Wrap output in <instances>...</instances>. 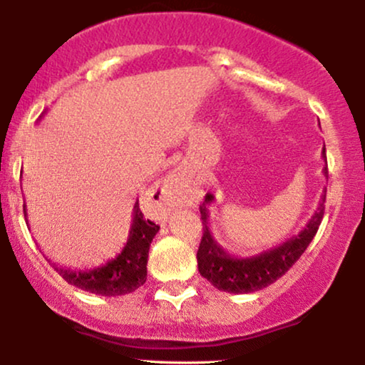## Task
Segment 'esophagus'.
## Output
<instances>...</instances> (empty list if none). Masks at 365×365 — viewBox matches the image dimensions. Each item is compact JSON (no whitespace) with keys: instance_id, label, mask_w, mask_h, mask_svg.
Wrapping results in <instances>:
<instances>
[{"instance_id":"34e87169","label":"esophagus","mask_w":365,"mask_h":365,"mask_svg":"<svg viewBox=\"0 0 365 365\" xmlns=\"http://www.w3.org/2000/svg\"><path fill=\"white\" fill-rule=\"evenodd\" d=\"M178 180H180V177L177 173L168 175V178L165 180V185H163L161 192H159L156 200H154V204H156L159 212H166L170 209L171 204H173V195H175V192H177Z\"/></svg>"}]
</instances>
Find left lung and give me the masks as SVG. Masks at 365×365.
Listing matches in <instances>:
<instances>
[{
    "mask_svg": "<svg viewBox=\"0 0 365 365\" xmlns=\"http://www.w3.org/2000/svg\"><path fill=\"white\" fill-rule=\"evenodd\" d=\"M322 158L326 159V150H322ZM324 171L328 173V168H324ZM212 202H215V195L206 194L204 202L199 207L204 230L199 250H197L199 273L217 290L228 293H252L269 287L276 279L282 278L305 252L312 238L316 237L322 216H324L326 188L316 212L305 225V228L300 230L299 235H293L283 244L257 255H250V257H233L212 237L211 212H209V206Z\"/></svg>",
    "mask_w": 365,
    "mask_h": 365,
    "instance_id": "left-lung-1",
    "label": "left lung"
}]
</instances>
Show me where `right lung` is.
Returning a JSON list of instances; mask_svg holds the SVG:
<instances>
[{"label": "right lung", "mask_w": 365, "mask_h": 365, "mask_svg": "<svg viewBox=\"0 0 365 365\" xmlns=\"http://www.w3.org/2000/svg\"><path fill=\"white\" fill-rule=\"evenodd\" d=\"M24 215L27 216L24 206ZM132 226H130L128 240L123 250L111 261L92 269H70L56 266L65 282L89 293L103 297H118L135 292L148 279V257L153 238L159 232V226L150 220H145L139 207V200L133 206ZM51 262V261H49Z\"/></svg>", "instance_id": "1"}]
</instances>
